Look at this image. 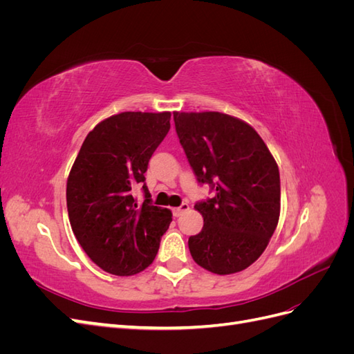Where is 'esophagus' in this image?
<instances>
[{"label":"esophagus","instance_id":"obj_1","mask_svg":"<svg viewBox=\"0 0 354 354\" xmlns=\"http://www.w3.org/2000/svg\"><path fill=\"white\" fill-rule=\"evenodd\" d=\"M187 209H189V203H187V202H183V203H181L180 207L174 208V209H173V212H174V216H176V217H180L181 214H183V212H185V211H187Z\"/></svg>","mask_w":354,"mask_h":354}]
</instances>
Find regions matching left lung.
Masks as SVG:
<instances>
[{"label": "left lung", "mask_w": 354, "mask_h": 354, "mask_svg": "<svg viewBox=\"0 0 354 354\" xmlns=\"http://www.w3.org/2000/svg\"><path fill=\"white\" fill-rule=\"evenodd\" d=\"M176 133L199 185L214 195L195 203L202 230L189 238L194 260L212 273L251 266L279 221V169L254 128L220 112L174 113Z\"/></svg>", "instance_id": "left-lung-1"}]
</instances>
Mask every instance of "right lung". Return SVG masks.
Masks as SVG:
<instances>
[{"instance_id": "1", "label": "right lung", "mask_w": 354, "mask_h": 354, "mask_svg": "<svg viewBox=\"0 0 354 354\" xmlns=\"http://www.w3.org/2000/svg\"><path fill=\"white\" fill-rule=\"evenodd\" d=\"M171 113L122 112L88 133L68 178L75 238L104 272L131 276L151 266L171 211L155 207L146 186L149 159L169 131ZM142 187L144 202L132 195Z\"/></svg>"}]
</instances>
